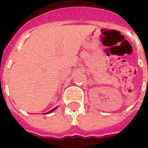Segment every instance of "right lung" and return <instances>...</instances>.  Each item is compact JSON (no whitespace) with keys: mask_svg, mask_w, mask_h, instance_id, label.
<instances>
[{"mask_svg":"<svg viewBox=\"0 0 148 148\" xmlns=\"http://www.w3.org/2000/svg\"><path fill=\"white\" fill-rule=\"evenodd\" d=\"M57 108H58V107H55V108H54V109H51V110H50V111L47 112H46V113H47V114H49V113H51V112H54V111H55V109H57ZM46 113H45V114H46Z\"/></svg>","mask_w":148,"mask_h":148,"instance_id":"add662e5","label":"right lung"}]
</instances>
